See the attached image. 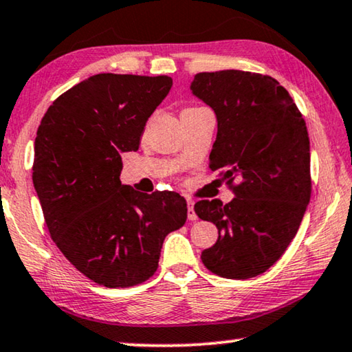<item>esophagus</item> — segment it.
Instances as JSON below:
<instances>
[{
  "instance_id": "esophagus-1",
  "label": "esophagus",
  "mask_w": 352,
  "mask_h": 352,
  "mask_svg": "<svg viewBox=\"0 0 352 352\" xmlns=\"http://www.w3.org/2000/svg\"><path fill=\"white\" fill-rule=\"evenodd\" d=\"M186 204H188V219L189 221H196L197 219V214L194 213V200L188 199Z\"/></svg>"
}]
</instances>
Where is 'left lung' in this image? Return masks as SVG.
Here are the masks:
<instances>
[{
    "label": "left lung",
    "mask_w": 352,
    "mask_h": 352,
    "mask_svg": "<svg viewBox=\"0 0 352 352\" xmlns=\"http://www.w3.org/2000/svg\"><path fill=\"white\" fill-rule=\"evenodd\" d=\"M191 91L217 119L210 169L221 170L235 194L226 205H194L200 219L219 232L200 258L216 276H260L287 250L310 200V141L302 114L277 80L252 72H202Z\"/></svg>",
    "instance_id": "8db88e82"
}]
</instances>
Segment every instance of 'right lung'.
Segmentation results:
<instances>
[{
  "instance_id": "obj_1",
  "label": "right lung",
  "mask_w": 352,
  "mask_h": 352,
  "mask_svg": "<svg viewBox=\"0 0 352 352\" xmlns=\"http://www.w3.org/2000/svg\"><path fill=\"white\" fill-rule=\"evenodd\" d=\"M170 87L166 75H94L56 98L38 125L32 183L48 232L98 285L146 282L164 238L186 222L180 194H142L120 182L122 153L139 148Z\"/></svg>"
}]
</instances>
